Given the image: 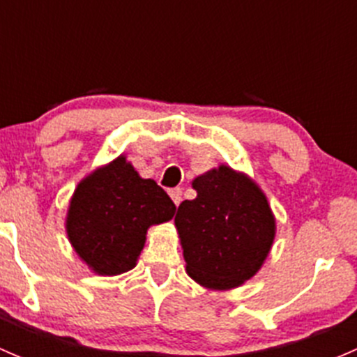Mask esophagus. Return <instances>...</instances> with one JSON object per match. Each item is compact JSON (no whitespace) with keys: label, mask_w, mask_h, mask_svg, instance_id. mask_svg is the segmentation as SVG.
<instances>
[{"label":"esophagus","mask_w":357,"mask_h":357,"mask_svg":"<svg viewBox=\"0 0 357 357\" xmlns=\"http://www.w3.org/2000/svg\"><path fill=\"white\" fill-rule=\"evenodd\" d=\"M169 195H171V199H172V202H174L176 205H179L181 204V195H183V192L179 188H174V190H171V192H169Z\"/></svg>","instance_id":"1"}]
</instances>
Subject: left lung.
<instances>
[{"label": "left lung", "mask_w": 357, "mask_h": 357, "mask_svg": "<svg viewBox=\"0 0 357 357\" xmlns=\"http://www.w3.org/2000/svg\"><path fill=\"white\" fill-rule=\"evenodd\" d=\"M193 200L178 207L186 273L207 290H233L254 278L271 252L276 218L261 186L245 172L218 165L192 181Z\"/></svg>", "instance_id": "1"}]
</instances>
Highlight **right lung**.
I'll return each mask as SVG.
<instances>
[{
  "instance_id": "add662e5",
  "label": "right lung",
  "mask_w": 357,
  "mask_h": 357,
  "mask_svg": "<svg viewBox=\"0 0 357 357\" xmlns=\"http://www.w3.org/2000/svg\"><path fill=\"white\" fill-rule=\"evenodd\" d=\"M174 212L167 193L119 155L77 183L67 207V238L95 275L117 276L136 266L150 226L171 221Z\"/></svg>"
}]
</instances>
